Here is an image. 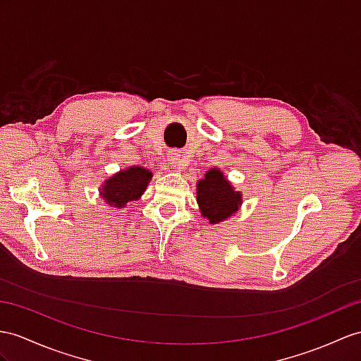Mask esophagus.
I'll use <instances>...</instances> for the list:
<instances>
[{"label": "esophagus", "instance_id": "obj_1", "mask_svg": "<svg viewBox=\"0 0 361 361\" xmlns=\"http://www.w3.org/2000/svg\"><path fill=\"white\" fill-rule=\"evenodd\" d=\"M169 161H170V165L173 166V169L178 170V171H182L187 166L185 162H183V159L180 157V154L173 153L171 156H169Z\"/></svg>", "mask_w": 361, "mask_h": 361}]
</instances>
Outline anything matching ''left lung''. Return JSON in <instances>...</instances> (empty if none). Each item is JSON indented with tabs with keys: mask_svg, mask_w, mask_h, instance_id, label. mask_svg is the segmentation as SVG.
Instances as JSON below:
<instances>
[{
	"mask_svg": "<svg viewBox=\"0 0 361 361\" xmlns=\"http://www.w3.org/2000/svg\"><path fill=\"white\" fill-rule=\"evenodd\" d=\"M196 199L202 217L211 225L225 222L242 207V192L234 188L221 169H209L196 183Z\"/></svg>",
	"mask_w": 361,
	"mask_h": 361,
	"instance_id": "left-lung-1",
	"label": "left lung"
}]
</instances>
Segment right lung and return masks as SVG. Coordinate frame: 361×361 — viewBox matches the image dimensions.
Listing matches in <instances>:
<instances>
[{
	"instance_id": "1",
	"label": "right lung",
	"mask_w": 361,
	"mask_h": 361,
	"mask_svg": "<svg viewBox=\"0 0 361 361\" xmlns=\"http://www.w3.org/2000/svg\"><path fill=\"white\" fill-rule=\"evenodd\" d=\"M153 178V173L144 166H128L111 174L99 187V196L114 209L126 208L130 202L140 199Z\"/></svg>"
}]
</instances>
